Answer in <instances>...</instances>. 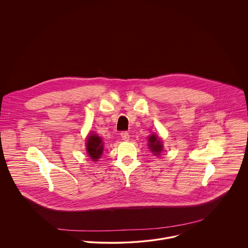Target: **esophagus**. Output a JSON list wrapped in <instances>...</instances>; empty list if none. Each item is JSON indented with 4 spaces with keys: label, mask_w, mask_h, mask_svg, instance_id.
Segmentation results:
<instances>
[{
    "label": "esophagus",
    "mask_w": 248,
    "mask_h": 248,
    "mask_svg": "<svg viewBox=\"0 0 248 248\" xmlns=\"http://www.w3.org/2000/svg\"><path fill=\"white\" fill-rule=\"evenodd\" d=\"M120 136H121V138H122L123 140H129V138H130L129 133H127V132H122V133L120 134Z\"/></svg>",
    "instance_id": "obj_1"
}]
</instances>
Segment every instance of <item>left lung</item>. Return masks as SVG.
<instances>
[{
    "mask_svg": "<svg viewBox=\"0 0 248 248\" xmlns=\"http://www.w3.org/2000/svg\"><path fill=\"white\" fill-rule=\"evenodd\" d=\"M148 140H149V148H150V150L154 153V155H159V154L162 152V149H163L161 140L157 136L152 135V136L149 137Z\"/></svg>",
    "mask_w": 248,
    "mask_h": 248,
    "instance_id": "1",
    "label": "left lung"
}]
</instances>
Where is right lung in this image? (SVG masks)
<instances>
[{
    "label": "right lung",
    "mask_w": 248,
    "mask_h": 248,
    "mask_svg": "<svg viewBox=\"0 0 248 248\" xmlns=\"http://www.w3.org/2000/svg\"><path fill=\"white\" fill-rule=\"evenodd\" d=\"M87 153L93 161H97V159L101 156L103 153V142L101 138H99L96 134H91L86 141Z\"/></svg>",
    "instance_id": "obj_1"
}]
</instances>
